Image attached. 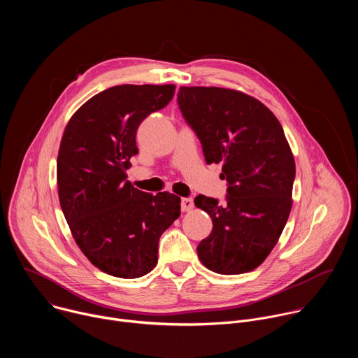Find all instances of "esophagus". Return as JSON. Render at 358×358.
<instances>
[{
	"label": "esophagus",
	"instance_id": "esophagus-1",
	"mask_svg": "<svg viewBox=\"0 0 358 358\" xmlns=\"http://www.w3.org/2000/svg\"><path fill=\"white\" fill-rule=\"evenodd\" d=\"M194 208V201L192 198H182L181 199V210L184 213H189Z\"/></svg>",
	"mask_w": 358,
	"mask_h": 358
}]
</instances>
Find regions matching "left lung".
<instances>
[{
  "mask_svg": "<svg viewBox=\"0 0 358 358\" xmlns=\"http://www.w3.org/2000/svg\"><path fill=\"white\" fill-rule=\"evenodd\" d=\"M180 110L202 144L207 164L222 163L227 203L198 195L213 220L196 248L201 264L221 275L257 269L275 248L292 210L294 159L276 116L258 99L225 87L181 86Z\"/></svg>",
  "mask_w": 358,
  "mask_h": 358,
  "instance_id": "8db88e82",
  "label": "left lung"
}]
</instances>
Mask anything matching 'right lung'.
<instances>
[{
    "mask_svg": "<svg viewBox=\"0 0 358 358\" xmlns=\"http://www.w3.org/2000/svg\"><path fill=\"white\" fill-rule=\"evenodd\" d=\"M174 85H120L90 97L68 122L57 162L61 208L85 257L108 275L136 279L157 265L162 234L181 199L127 181L136 131L169 105Z\"/></svg>",
    "mask_w": 358,
    "mask_h": 358,
    "instance_id": "right-lung-1",
    "label": "right lung"
}]
</instances>
